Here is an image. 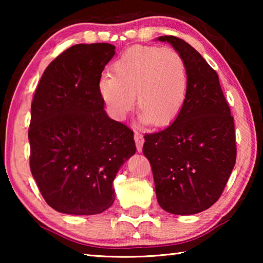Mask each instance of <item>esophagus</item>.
I'll return each instance as SVG.
<instances>
[{"instance_id":"1","label":"esophagus","mask_w":263,"mask_h":263,"mask_svg":"<svg viewBox=\"0 0 263 263\" xmlns=\"http://www.w3.org/2000/svg\"><path fill=\"white\" fill-rule=\"evenodd\" d=\"M135 141H136L137 151H138V152H141L142 145H144V137H142L140 132H138V131L135 132Z\"/></svg>"}]
</instances>
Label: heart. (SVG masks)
<instances>
[{
	"label": "heart",
	"instance_id": "b5f03b06",
	"mask_svg": "<svg viewBox=\"0 0 263 263\" xmlns=\"http://www.w3.org/2000/svg\"><path fill=\"white\" fill-rule=\"evenodd\" d=\"M99 91L109 112L122 119L135 105L140 121L153 126L171 123L188 94V70L179 52L159 46H132L100 79Z\"/></svg>",
	"mask_w": 263,
	"mask_h": 263
}]
</instances>
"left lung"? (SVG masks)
I'll list each match as a JSON object with an SVG mask.
<instances>
[{"mask_svg":"<svg viewBox=\"0 0 263 263\" xmlns=\"http://www.w3.org/2000/svg\"><path fill=\"white\" fill-rule=\"evenodd\" d=\"M158 39L183 57L188 94L171 125L146 133L142 152L152 167L159 205L174 215H195L219 199L232 173L234 121L218 74L204 58L175 35Z\"/></svg>","mask_w":263,"mask_h":263,"instance_id":"1","label":"left lung"}]
</instances>
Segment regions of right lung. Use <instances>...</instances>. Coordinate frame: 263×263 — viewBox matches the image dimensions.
<instances>
[{
    "mask_svg": "<svg viewBox=\"0 0 263 263\" xmlns=\"http://www.w3.org/2000/svg\"><path fill=\"white\" fill-rule=\"evenodd\" d=\"M108 43L78 44L53 60L31 103L30 169L54 210L96 215L115 201L118 169L136 153L133 131L108 117L99 91Z\"/></svg>",
    "mask_w": 263,
    "mask_h": 263,
    "instance_id": "obj_1",
    "label": "right lung"
}]
</instances>
